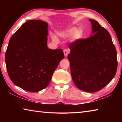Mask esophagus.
I'll use <instances>...</instances> for the list:
<instances>
[{
  "instance_id": "34e87169",
  "label": "esophagus",
  "mask_w": 122,
  "mask_h": 122,
  "mask_svg": "<svg viewBox=\"0 0 122 122\" xmlns=\"http://www.w3.org/2000/svg\"><path fill=\"white\" fill-rule=\"evenodd\" d=\"M63 53H64V55H65V57H67L68 55V51L67 49H65L63 50Z\"/></svg>"
}]
</instances>
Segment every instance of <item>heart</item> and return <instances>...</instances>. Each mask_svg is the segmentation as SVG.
I'll use <instances>...</instances> for the list:
<instances>
[{"instance_id":"b5f03b06","label":"heart","mask_w":122,"mask_h":122,"mask_svg":"<svg viewBox=\"0 0 122 122\" xmlns=\"http://www.w3.org/2000/svg\"><path fill=\"white\" fill-rule=\"evenodd\" d=\"M57 36L61 38L66 39L73 37L74 40H78L82 38L84 32L81 28H77L76 27H71L69 28L62 30H58L56 32ZM51 40L54 42H57L58 39L55 36H51Z\"/></svg>"}]
</instances>
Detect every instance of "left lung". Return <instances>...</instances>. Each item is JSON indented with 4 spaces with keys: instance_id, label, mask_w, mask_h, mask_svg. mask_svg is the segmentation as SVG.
<instances>
[{
    "instance_id": "1",
    "label": "left lung",
    "mask_w": 122,
    "mask_h": 122,
    "mask_svg": "<svg viewBox=\"0 0 122 122\" xmlns=\"http://www.w3.org/2000/svg\"><path fill=\"white\" fill-rule=\"evenodd\" d=\"M92 34L86 39L69 45L68 55L74 84L80 90L94 92L106 86L115 77L117 68V51L108 30L95 20Z\"/></svg>"
}]
</instances>
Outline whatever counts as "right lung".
I'll use <instances>...</instances> for the list:
<instances>
[{"label": "right lung", "mask_w": 122, "mask_h": 122, "mask_svg": "<svg viewBox=\"0 0 122 122\" xmlns=\"http://www.w3.org/2000/svg\"><path fill=\"white\" fill-rule=\"evenodd\" d=\"M48 26L40 20L26 21L10 38L6 51L10 79L28 92H38L46 88L65 57L62 49L48 48Z\"/></svg>", "instance_id": "right-lung-1"}]
</instances>
